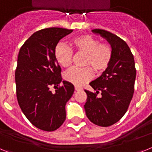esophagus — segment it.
Returning a JSON list of instances; mask_svg holds the SVG:
<instances>
[{"label":"esophagus","instance_id":"34e87169","mask_svg":"<svg viewBox=\"0 0 152 152\" xmlns=\"http://www.w3.org/2000/svg\"><path fill=\"white\" fill-rule=\"evenodd\" d=\"M83 88L82 87H80V86H75V90H76V91H79V90H82Z\"/></svg>","mask_w":152,"mask_h":152}]
</instances>
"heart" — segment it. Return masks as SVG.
<instances>
[{
    "label": "heart",
    "instance_id": "heart-1",
    "mask_svg": "<svg viewBox=\"0 0 152 152\" xmlns=\"http://www.w3.org/2000/svg\"><path fill=\"white\" fill-rule=\"evenodd\" d=\"M72 45L78 53L86 55L85 68H71L64 73V79L76 86H83L96 73L105 71L110 66L113 57V48L107 43H100L90 35H82L72 41ZM72 50L64 44H58L55 49V56L62 67H68L72 62ZM90 67H89L88 66Z\"/></svg>",
    "mask_w": 152,
    "mask_h": 152
}]
</instances>
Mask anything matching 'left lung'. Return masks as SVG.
I'll use <instances>...</instances> for the list:
<instances>
[{
  "instance_id": "1",
  "label": "left lung",
  "mask_w": 152,
  "mask_h": 152,
  "mask_svg": "<svg viewBox=\"0 0 152 152\" xmlns=\"http://www.w3.org/2000/svg\"><path fill=\"white\" fill-rule=\"evenodd\" d=\"M92 31L110 43L113 48V57L108 68L90 83L96 93L85 90L87 99L84 108L92 123L109 127L121 119L133 97L136 78L134 59L123 39L103 29ZM100 91L102 96L98 97Z\"/></svg>"
}]
</instances>
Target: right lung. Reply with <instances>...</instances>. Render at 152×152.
<instances>
[{"label": "right lung", "instance_id": "1", "mask_svg": "<svg viewBox=\"0 0 152 152\" xmlns=\"http://www.w3.org/2000/svg\"><path fill=\"white\" fill-rule=\"evenodd\" d=\"M72 31L61 28L42 29L25 41L19 51L15 70L18 102L27 119L42 131H56L62 125L66 104L73 94V85L62 81L55 56L59 40ZM51 86L57 88L55 94L49 90Z\"/></svg>", "mask_w": 152, "mask_h": 152}]
</instances>
